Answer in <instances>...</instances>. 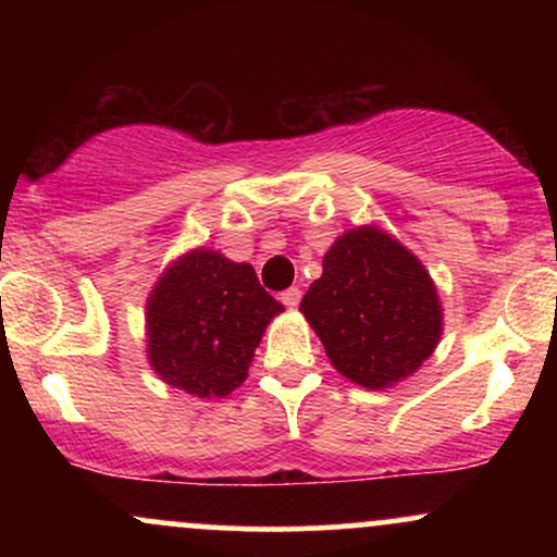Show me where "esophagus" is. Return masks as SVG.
I'll list each match as a JSON object with an SVG mask.
<instances>
[{
	"label": "esophagus",
	"mask_w": 557,
	"mask_h": 557,
	"mask_svg": "<svg viewBox=\"0 0 557 557\" xmlns=\"http://www.w3.org/2000/svg\"><path fill=\"white\" fill-rule=\"evenodd\" d=\"M280 300H283L287 309H296V306L300 304V290L298 287H287V290L280 293Z\"/></svg>",
	"instance_id": "esophagus-1"
}]
</instances>
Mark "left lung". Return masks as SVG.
<instances>
[{
    "mask_svg": "<svg viewBox=\"0 0 557 557\" xmlns=\"http://www.w3.org/2000/svg\"><path fill=\"white\" fill-rule=\"evenodd\" d=\"M300 314L332 367L369 389L419 372L443 335V304L430 272L376 225H359L332 243Z\"/></svg>",
    "mask_w": 557,
    "mask_h": 557,
    "instance_id": "obj_1",
    "label": "left lung"
}]
</instances>
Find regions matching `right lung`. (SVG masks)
<instances>
[{
  "label": "right lung",
  "instance_id": "obj_1",
  "mask_svg": "<svg viewBox=\"0 0 557 557\" xmlns=\"http://www.w3.org/2000/svg\"><path fill=\"white\" fill-rule=\"evenodd\" d=\"M283 304L246 261L190 248L170 261L146 300V356L159 380L216 400L240 387L261 335Z\"/></svg>",
  "mask_w": 557,
  "mask_h": 557
}]
</instances>
